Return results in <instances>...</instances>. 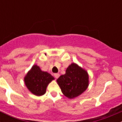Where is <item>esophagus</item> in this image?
<instances>
[{
    "label": "esophagus",
    "instance_id": "34e87169",
    "mask_svg": "<svg viewBox=\"0 0 122 122\" xmlns=\"http://www.w3.org/2000/svg\"><path fill=\"white\" fill-rule=\"evenodd\" d=\"M60 76V74L59 73H55L54 74V77H55V78H56V79H58V77H59Z\"/></svg>",
    "mask_w": 122,
    "mask_h": 122
}]
</instances>
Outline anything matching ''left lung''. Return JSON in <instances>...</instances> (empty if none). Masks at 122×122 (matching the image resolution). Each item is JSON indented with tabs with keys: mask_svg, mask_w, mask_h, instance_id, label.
<instances>
[{
	"mask_svg": "<svg viewBox=\"0 0 122 122\" xmlns=\"http://www.w3.org/2000/svg\"><path fill=\"white\" fill-rule=\"evenodd\" d=\"M61 92L66 97L74 99L85 91L89 85V75L84 69L73 62L66 69L65 74L57 80Z\"/></svg>",
	"mask_w": 122,
	"mask_h": 122,
	"instance_id": "1",
	"label": "left lung"
}]
</instances>
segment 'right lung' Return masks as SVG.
<instances>
[{
    "label": "right lung",
    "instance_id": "obj_1",
    "mask_svg": "<svg viewBox=\"0 0 122 122\" xmlns=\"http://www.w3.org/2000/svg\"><path fill=\"white\" fill-rule=\"evenodd\" d=\"M54 80L50 73L42 71L37 65H34L25 76L24 82L29 91L40 96L46 93L47 85Z\"/></svg>",
    "mask_w": 122,
    "mask_h": 122
}]
</instances>
